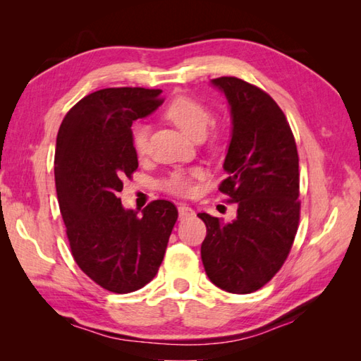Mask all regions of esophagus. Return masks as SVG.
I'll use <instances>...</instances> for the list:
<instances>
[{
	"label": "esophagus",
	"instance_id": "esophagus-1",
	"mask_svg": "<svg viewBox=\"0 0 361 361\" xmlns=\"http://www.w3.org/2000/svg\"><path fill=\"white\" fill-rule=\"evenodd\" d=\"M194 214V209L190 208V206H188V204H180L178 206V217H180V220H183L185 217H188V216H192Z\"/></svg>",
	"mask_w": 361,
	"mask_h": 361
}]
</instances>
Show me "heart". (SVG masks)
I'll use <instances>...</instances> for the list:
<instances>
[{"mask_svg": "<svg viewBox=\"0 0 361 361\" xmlns=\"http://www.w3.org/2000/svg\"><path fill=\"white\" fill-rule=\"evenodd\" d=\"M164 118L180 128L183 133L192 140H200L204 136L211 122V111L204 104L195 101L192 97L180 96L166 106ZM147 136L149 132L145 127H137L133 132V149L137 155L142 157L147 152ZM202 169L192 171H175L167 178L163 180L161 186L164 190L175 195H189L192 192V183L195 178H202Z\"/></svg>", "mask_w": 361, "mask_h": 361, "instance_id": "obj_1", "label": "heart"}]
</instances>
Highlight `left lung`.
<instances>
[{
  "instance_id": "obj_1",
  "label": "left lung",
  "mask_w": 361,
  "mask_h": 361,
  "mask_svg": "<svg viewBox=\"0 0 361 361\" xmlns=\"http://www.w3.org/2000/svg\"><path fill=\"white\" fill-rule=\"evenodd\" d=\"M231 113V140L220 190L237 204L224 221L206 225L202 260L212 283L229 293L256 291L279 271L299 221V159L286 114L265 91L237 78L212 79Z\"/></svg>"
}]
</instances>
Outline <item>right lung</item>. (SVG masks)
Segmentation results:
<instances>
[{"mask_svg":"<svg viewBox=\"0 0 361 361\" xmlns=\"http://www.w3.org/2000/svg\"><path fill=\"white\" fill-rule=\"evenodd\" d=\"M161 90L105 88L85 96L59 128L56 189L75 264L99 286L130 293L149 283L163 262L178 217L155 200L126 209L118 194L137 169L132 124L155 111Z\"/></svg>","mask_w":361,"mask_h":361,"instance_id":"right-lung-1","label":"right lung"}]
</instances>
